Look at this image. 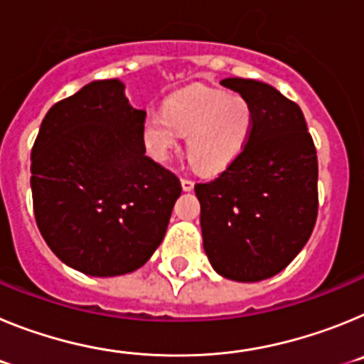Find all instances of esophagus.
Returning <instances> with one entry per match:
<instances>
[{
  "instance_id": "esophagus-1",
  "label": "esophagus",
  "mask_w": 364,
  "mask_h": 364,
  "mask_svg": "<svg viewBox=\"0 0 364 364\" xmlns=\"http://www.w3.org/2000/svg\"><path fill=\"white\" fill-rule=\"evenodd\" d=\"M182 182V188H184V191H191L193 186H195V182H193L191 178H188V176H184V178L180 180Z\"/></svg>"
}]
</instances>
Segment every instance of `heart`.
<instances>
[{
	"mask_svg": "<svg viewBox=\"0 0 364 364\" xmlns=\"http://www.w3.org/2000/svg\"><path fill=\"white\" fill-rule=\"evenodd\" d=\"M253 131V112L240 96L213 89H186L166 102L164 112H147L142 142L159 162L178 149L180 135L188 138V154L198 171L218 173L244 151Z\"/></svg>",
	"mask_w": 364,
	"mask_h": 364,
	"instance_id": "b5f03b06",
	"label": "heart"
}]
</instances>
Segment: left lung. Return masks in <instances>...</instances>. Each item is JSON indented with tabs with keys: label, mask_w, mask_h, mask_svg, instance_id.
Segmentation results:
<instances>
[{
	"label": "left lung",
	"mask_w": 364,
	"mask_h": 364,
	"mask_svg": "<svg viewBox=\"0 0 364 364\" xmlns=\"http://www.w3.org/2000/svg\"><path fill=\"white\" fill-rule=\"evenodd\" d=\"M253 112L242 153L210 182L195 184L205 255L239 282L273 277L310 239L319 210L317 151L295 102L262 82L226 78Z\"/></svg>",
	"instance_id": "obj_1"
}]
</instances>
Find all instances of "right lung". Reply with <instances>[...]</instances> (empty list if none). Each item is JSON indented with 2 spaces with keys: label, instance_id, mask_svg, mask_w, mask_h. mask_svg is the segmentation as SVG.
Instances as JSON below:
<instances>
[{
  "label": "right lung",
  "instance_id": "right-lung-1",
  "mask_svg": "<svg viewBox=\"0 0 364 364\" xmlns=\"http://www.w3.org/2000/svg\"><path fill=\"white\" fill-rule=\"evenodd\" d=\"M144 118L124 83L100 80L54 104L32 146L38 230L58 259L85 275L146 264L182 193L178 176L146 156Z\"/></svg>",
  "mask_w": 364,
  "mask_h": 364
}]
</instances>
